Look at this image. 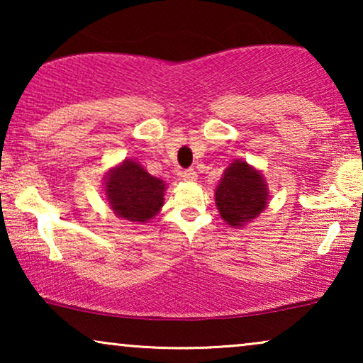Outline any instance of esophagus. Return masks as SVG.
<instances>
[{
  "mask_svg": "<svg viewBox=\"0 0 363 363\" xmlns=\"http://www.w3.org/2000/svg\"><path fill=\"white\" fill-rule=\"evenodd\" d=\"M183 180H185V182H188V183H195L196 182V172L195 170H193V168H190V170H185V172H183Z\"/></svg>",
  "mask_w": 363,
  "mask_h": 363,
  "instance_id": "obj_1",
  "label": "esophagus"
}]
</instances>
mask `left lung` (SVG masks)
Returning <instances> with one entry per match:
<instances>
[{
  "label": "left lung",
  "mask_w": 363,
  "mask_h": 363,
  "mask_svg": "<svg viewBox=\"0 0 363 363\" xmlns=\"http://www.w3.org/2000/svg\"><path fill=\"white\" fill-rule=\"evenodd\" d=\"M215 203L226 225L238 230L246 226L269 203V188L264 175L241 158L231 162L215 190Z\"/></svg>",
  "instance_id": "8db88e82"
}]
</instances>
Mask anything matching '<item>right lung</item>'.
Wrapping results in <instances>:
<instances>
[{
	"instance_id": "1",
	"label": "right lung",
	"mask_w": 363,
	"mask_h": 363,
	"mask_svg": "<svg viewBox=\"0 0 363 363\" xmlns=\"http://www.w3.org/2000/svg\"><path fill=\"white\" fill-rule=\"evenodd\" d=\"M167 183L148 173L133 158H125L104 177V191L111 210L122 220L143 225L160 213Z\"/></svg>"
}]
</instances>
